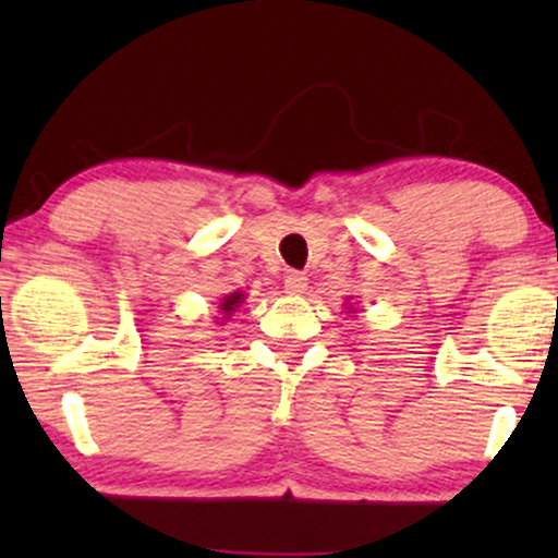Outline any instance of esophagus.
Wrapping results in <instances>:
<instances>
[{
	"mask_svg": "<svg viewBox=\"0 0 558 558\" xmlns=\"http://www.w3.org/2000/svg\"><path fill=\"white\" fill-rule=\"evenodd\" d=\"M307 277H304V274H300V271H287V277H284V292L287 294H304V289H307Z\"/></svg>",
	"mask_w": 558,
	"mask_h": 558,
	"instance_id": "34e87169",
	"label": "esophagus"
}]
</instances>
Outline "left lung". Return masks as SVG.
Listing matches in <instances>:
<instances>
[{"label": "left lung", "mask_w": 558, "mask_h": 558, "mask_svg": "<svg viewBox=\"0 0 558 558\" xmlns=\"http://www.w3.org/2000/svg\"><path fill=\"white\" fill-rule=\"evenodd\" d=\"M348 310H350V307H348ZM350 312H353V310H350Z\"/></svg>", "instance_id": "8db88e82"}]
</instances>
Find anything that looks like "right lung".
I'll return each mask as SVG.
<instances>
[{"label":"right lung","mask_w":558,"mask_h":558,"mask_svg":"<svg viewBox=\"0 0 558 558\" xmlns=\"http://www.w3.org/2000/svg\"><path fill=\"white\" fill-rule=\"evenodd\" d=\"M243 300H246V296H243L241 292H231V294H226V296H223V302H220V310H223V315H226V317H231L233 312H235V307H241Z\"/></svg>","instance_id":"right-lung-1"}]
</instances>
